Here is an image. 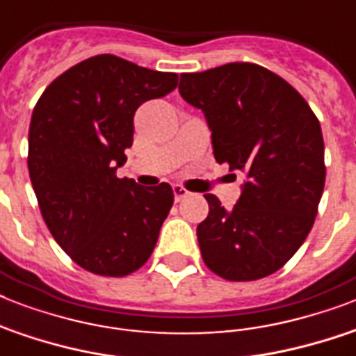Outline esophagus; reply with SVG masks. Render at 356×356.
Returning <instances> with one entry per match:
<instances>
[{
  "mask_svg": "<svg viewBox=\"0 0 356 356\" xmlns=\"http://www.w3.org/2000/svg\"><path fill=\"white\" fill-rule=\"evenodd\" d=\"M188 194H190L188 190L183 188L181 184H175V186H173V195H175V201L184 200V197H186V195H188Z\"/></svg>",
  "mask_w": 356,
  "mask_h": 356,
  "instance_id": "esophagus-1",
  "label": "esophagus"
}]
</instances>
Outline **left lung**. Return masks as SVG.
I'll use <instances>...</instances> for the list:
<instances>
[{"mask_svg": "<svg viewBox=\"0 0 356 356\" xmlns=\"http://www.w3.org/2000/svg\"><path fill=\"white\" fill-rule=\"evenodd\" d=\"M179 92L205 114L216 162L243 177L231 211L205 195L197 242L207 268L227 281L275 273L318 214L325 186L320 122L292 85L253 63L183 74Z\"/></svg>", "mask_w": 356, "mask_h": 356, "instance_id": "obj_1", "label": "left lung"}]
</instances>
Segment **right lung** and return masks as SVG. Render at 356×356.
<instances>
[{
	"mask_svg": "<svg viewBox=\"0 0 356 356\" xmlns=\"http://www.w3.org/2000/svg\"><path fill=\"white\" fill-rule=\"evenodd\" d=\"M177 74L96 55L58 75L29 125V177L49 233L83 270L125 277L147 262L173 205L168 183L116 175L133 145L134 113L170 94Z\"/></svg>",
	"mask_w": 356,
	"mask_h": 356,
	"instance_id": "1",
	"label": "right lung"
}]
</instances>
